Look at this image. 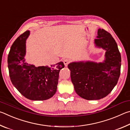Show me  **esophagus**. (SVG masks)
Instances as JSON below:
<instances>
[{"instance_id":"obj_1","label":"esophagus","mask_w":130,"mask_h":130,"mask_svg":"<svg viewBox=\"0 0 130 130\" xmlns=\"http://www.w3.org/2000/svg\"><path fill=\"white\" fill-rule=\"evenodd\" d=\"M69 62H70V60L69 59H65V60H63V63H64V65L66 66V67H67Z\"/></svg>"}]
</instances>
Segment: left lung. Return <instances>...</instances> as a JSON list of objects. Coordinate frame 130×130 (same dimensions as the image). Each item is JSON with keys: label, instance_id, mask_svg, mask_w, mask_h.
<instances>
[{"label": "left lung", "instance_id": "left-lung-1", "mask_svg": "<svg viewBox=\"0 0 130 130\" xmlns=\"http://www.w3.org/2000/svg\"><path fill=\"white\" fill-rule=\"evenodd\" d=\"M94 43L106 51L104 62H72L68 65L77 94L88 100L107 96L118 83L120 74L121 55L111 34L99 28Z\"/></svg>", "mask_w": 130, "mask_h": 130}]
</instances>
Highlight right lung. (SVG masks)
Returning a JSON list of instances; mask_svg holds the SVG:
<instances>
[{
    "mask_svg": "<svg viewBox=\"0 0 130 130\" xmlns=\"http://www.w3.org/2000/svg\"><path fill=\"white\" fill-rule=\"evenodd\" d=\"M30 31H26L16 39L8 55L10 80L18 91L31 100H45L56 93L59 72L65 65L60 62L50 67H36L25 61L26 41Z\"/></svg>",
    "mask_w": 130,
    "mask_h": 130,
    "instance_id": "right-lung-1",
    "label": "right lung"
}]
</instances>
